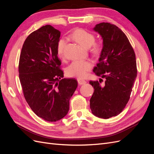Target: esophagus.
<instances>
[{
	"mask_svg": "<svg viewBox=\"0 0 154 154\" xmlns=\"http://www.w3.org/2000/svg\"><path fill=\"white\" fill-rule=\"evenodd\" d=\"M77 80H78V84H79V85H84V84H85V83H87V82H86V81L83 80H82V79H80V78H78V79H77Z\"/></svg>",
	"mask_w": 154,
	"mask_h": 154,
	"instance_id": "1",
	"label": "esophagus"
}]
</instances>
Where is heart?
<instances>
[{"instance_id": "heart-1", "label": "heart", "mask_w": 154, "mask_h": 154, "mask_svg": "<svg viewBox=\"0 0 154 154\" xmlns=\"http://www.w3.org/2000/svg\"><path fill=\"white\" fill-rule=\"evenodd\" d=\"M69 38L76 42L83 48L88 49L91 48V53L95 55H99L102 49L103 45L100 42H94L95 36L92 32L88 31L83 29H76L74 30L71 35H69ZM67 45V40L62 38H60L57 43V50L58 55L60 57H63L64 54L65 48ZM92 64L89 61H76L72 62L66 69V73L69 76L78 77V78H84L85 77L88 71L91 69Z\"/></svg>"}]
</instances>
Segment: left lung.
<instances>
[{
  "label": "left lung",
  "mask_w": 154,
  "mask_h": 154,
  "mask_svg": "<svg viewBox=\"0 0 154 154\" xmlns=\"http://www.w3.org/2000/svg\"><path fill=\"white\" fill-rule=\"evenodd\" d=\"M93 30L103 39V49L93 69L101 78L89 82L94 89L90 108L97 117L109 119L122 112L130 99L137 77L136 54L127 36L116 26L102 22ZM102 78L105 82L101 85Z\"/></svg>",
  "instance_id": "obj_1"
}]
</instances>
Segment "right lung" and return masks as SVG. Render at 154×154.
<instances>
[{
    "label": "right lung",
    "mask_w": 154,
    "mask_h": 154,
    "mask_svg": "<svg viewBox=\"0 0 154 154\" xmlns=\"http://www.w3.org/2000/svg\"><path fill=\"white\" fill-rule=\"evenodd\" d=\"M60 31L51 25L27 37L20 56L18 72L25 99L43 119L54 122L68 113L69 100L78 87L73 78H63L57 46Z\"/></svg>",
    "instance_id": "1"
}]
</instances>
